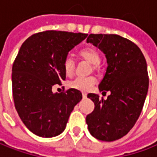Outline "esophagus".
I'll list each match as a JSON object with an SVG mask.
<instances>
[{"instance_id":"obj_1","label":"esophagus","mask_w":157,"mask_h":157,"mask_svg":"<svg viewBox=\"0 0 157 157\" xmlns=\"http://www.w3.org/2000/svg\"><path fill=\"white\" fill-rule=\"evenodd\" d=\"M82 97H83V98H86V93H84V92H83V93H82Z\"/></svg>"}]
</instances>
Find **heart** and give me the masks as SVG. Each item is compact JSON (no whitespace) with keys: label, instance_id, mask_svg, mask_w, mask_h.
<instances>
[{"label":"heart","instance_id":"b5f03b06","mask_svg":"<svg viewBox=\"0 0 157 157\" xmlns=\"http://www.w3.org/2000/svg\"><path fill=\"white\" fill-rule=\"evenodd\" d=\"M79 57L83 61L91 64L90 71H97V72L100 71V69H101L100 54L96 49L93 48V47L83 48L79 52ZM62 67H63V71H64V73L66 74V76L71 77L75 72L76 63L72 58L66 57L63 61ZM95 83H96V79L94 76H89V77H86V78L78 77V78H74L71 81H70L68 83V86L73 89L82 91V92H86V91L90 90Z\"/></svg>","mask_w":157,"mask_h":157}]
</instances>
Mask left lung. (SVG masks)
Returning <instances> with one entry per match:
<instances>
[{
	"label": "left lung",
	"instance_id": "left-lung-1",
	"mask_svg": "<svg viewBox=\"0 0 157 157\" xmlns=\"http://www.w3.org/2000/svg\"><path fill=\"white\" fill-rule=\"evenodd\" d=\"M86 42L105 54L108 66L99 90L111 92L106 100L87 95L95 104L86 118L87 128L97 140H119L135 125L144 105L149 84L146 59L136 44L118 35L90 34Z\"/></svg>",
	"mask_w": 157,
	"mask_h": 157
}]
</instances>
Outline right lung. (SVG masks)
Here are the masks:
<instances>
[{"label":"right lung","mask_w":157,"mask_h":157,"mask_svg":"<svg viewBox=\"0 0 157 157\" xmlns=\"http://www.w3.org/2000/svg\"><path fill=\"white\" fill-rule=\"evenodd\" d=\"M86 36L47 30L32 35L22 44L12 65V94L18 116L34 134L43 138L60 135L82 99L81 92L73 88L52 93V86L65 80L63 61Z\"/></svg>","instance_id":"right-lung-1"}]
</instances>
